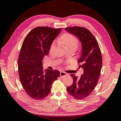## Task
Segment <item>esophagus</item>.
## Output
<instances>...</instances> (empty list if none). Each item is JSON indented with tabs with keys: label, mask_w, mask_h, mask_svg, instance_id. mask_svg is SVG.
Returning <instances> with one entry per match:
<instances>
[{
	"label": "esophagus",
	"mask_w": 121,
	"mask_h": 121,
	"mask_svg": "<svg viewBox=\"0 0 121 121\" xmlns=\"http://www.w3.org/2000/svg\"><path fill=\"white\" fill-rule=\"evenodd\" d=\"M67 75V73H66L64 72V71H60V76L61 77H62L63 76H66Z\"/></svg>",
	"instance_id": "34e87169"
}]
</instances>
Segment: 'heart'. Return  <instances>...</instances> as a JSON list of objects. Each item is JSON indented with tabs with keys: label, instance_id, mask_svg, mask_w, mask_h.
I'll return each mask as SVG.
<instances>
[{
	"label": "heart",
	"instance_id": "obj_1",
	"mask_svg": "<svg viewBox=\"0 0 121 121\" xmlns=\"http://www.w3.org/2000/svg\"><path fill=\"white\" fill-rule=\"evenodd\" d=\"M60 42L65 48H73L76 49L78 45V40L77 38L73 35L69 33L63 34L60 38ZM55 43H53L51 46V50L54 48Z\"/></svg>",
	"mask_w": 121,
	"mask_h": 121
}]
</instances>
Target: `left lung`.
Returning a JSON list of instances; mask_svg holds the SVG:
<instances>
[{"label": "left lung", "instance_id": "8db88e82", "mask_svg": "<svg viewBox=\"0 0 121 121\" xmlns=\"http://www.w3.org/2000/svg\"><path fill=\"white\" fill-rule=\"evenodd\" d=\"M65 30L76 36L81 43L82 52L78 63L84 73L80 77L70 75L73 83L67 90L75 99L82 100L90 95L98 83L102 68L101 51L97 40L86 28L73 26Z\"/></svg>", "mask_w": 121, "mask_h": 121}]
</instances>
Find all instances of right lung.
I'll return each mask as SVG.
<instances>
[{"label":"right lung","instance_id":"right-lung-1","mask_svg":"<svg viewBox=\"0 0 121 121\" xmlns=\"http://www.w3.org/2000/svg\"><path fill=\"white\" fill-rule=\"evenodd\" d=\"M61 30V28L38 26L28 34L22 44L17 62L19 77L26 93L32 99L46 97L53 82L60 76L58 70H44L42 60Z\"/></svg>","mask_w":121,"mask_h":121}]
</instances>
